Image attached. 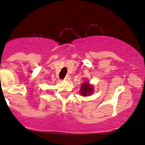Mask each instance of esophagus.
Wrapping results in <instances>:
<instances>
[{
  "label": "esophagus",
  "mask_w": 145,
  "mask_h": 145,
  "mask_svg": "<svg viewBox=\"0 0 145 145\" xmlns=\"http://www.w3.org/2000/svg\"><path fill=\"white\" fill-rule=\"evenodd\" d=\"M70 79H71V76H70V75H66V77L64 78V80L66 81H69Z\"/></svg>",
  "instance_id": "34e87169"
}]
</instances>
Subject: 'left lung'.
<instances>
[{
	"label": "left lung",
	"instance_id": "8db88e82",
	"mask_svg": "<svg viewBox=\"0 0 145 145\" xmlns=\"http://www.w3.org/2000/svg\"><path fill=\"white\" fill-rule=\"evenodd\" d=\"M80 92L81 95L84 97L88 96L93 92V87L89 84V82H84L81 86Z\"/></svg>",
	"mask_w": 145,
	"mask_h": 145
}]
</instances>
